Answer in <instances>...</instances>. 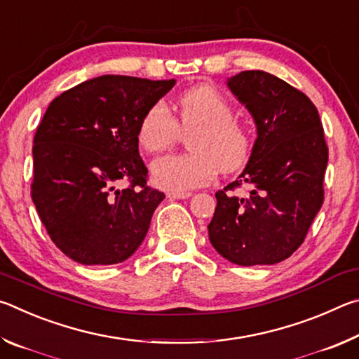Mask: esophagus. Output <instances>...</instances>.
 Returning a JSON list of instances; mask_svg holds the SVG:
<instances>
[{"instance_id": "obj_1", "label": "esophagus", "mask_w": 359, "mask_h": 359, "mask_svg": "<svg viewBox=\"0 0 359 359\" xmlns=\"http://www.w3.org/2000/svg\"><path fill=\"white\" fill-rule=\"evenodd\" d=\"M190 196H191L190 191H169L168 193V198H171V199H187Z\"/></svg>"}]
</instances>
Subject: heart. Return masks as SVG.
Wrapping results in <instances>:
<instances>
[{
	"instance_id": "1",
	"label": "heart",
	"mask_w": 359,
	"mask_h": 359,
	"mask_svg": "<svg viewBox=\"0 0 359 359\" xmlns=\"http://www.w3.org/2000/svg\"><path fill=\"white\" fill-rule=\"evenodd\" d=\"M172 117L165 104L144 115L137 142L147 154H158L188 136L191 154L169 155L151 163V182L161 190L187 191L210 184L218 172H236L252 155V135L234 117V109L220 90L208 83L185 90Z\"/></svg>"
}]
</instances>
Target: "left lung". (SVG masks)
<instances>
[{
    "label": "left lung",
    "instance_id": "8db88e82",
    "mask_svg": "<svg viewBox=\"0 0 359 359\" xmlns=\"http://www.w3.org/2000/svg\"><path fill=\"white\" fill-rule=\"evenodd\" d=\"M226 83L252 114L257 141L238 180L215 193L210 244L239 266L280 263L299 248L323 204V126L313 102L269 72L242 71ZM242 183L251 187L248 197L230 193Z\"/></svg>",
    "mask_w": 359,
    "mask_h": 359
}]
</instances>
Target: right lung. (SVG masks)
I'll list each match as a JSON object with an SVG mask.
<instances>
[{
  "mask_svg": "<svg viewBox=\"0 0 359 359\" xmlns=\"http://www.w3.org/2000/svg\"><path fill=\"white\" fill-rule=\"evenodd\" d=\"M175 85L100 76L57 96L33 141L32 198L60 250L81 264L128 259L165 193L147 187L141 120ZM121 181L130 185L117 189Z\"/></svg>",
  "mask_w": 359,
  "mask_h": 359,
  "instance_id": "1",
  "label": "right lung"
}]
</instances>
